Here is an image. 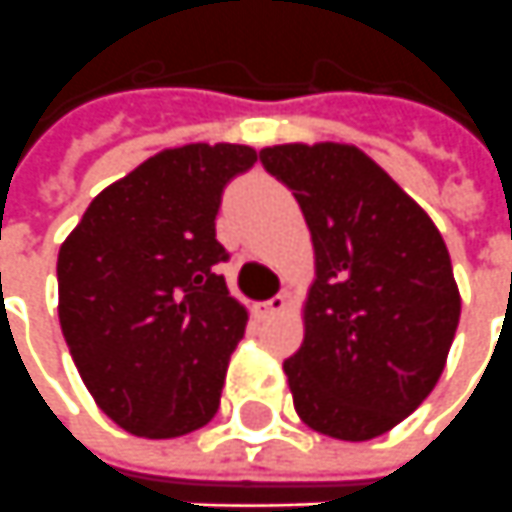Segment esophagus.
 Returning a JSON list of instances; mask_svg holds the SVG:
<instances>
[{
  "instance_id": "obj_1",
  "label": "esophagus",
  "mask_w": 512,
  "mask_h": 512,
  "mask_svg": "<svg viewBox=\"0 0 512 512\" xmlns=\"http://www.w3.org/2000/svg\"><path fill=\"white\" fill-rule=\"evenodd\" d=\"M287 309V298L284 295H276V298H270V301H264V303H256V312L259 315H281Z\"/></svg>"
}]
</instances>
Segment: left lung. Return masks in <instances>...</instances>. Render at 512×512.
<instances>
[{
  "mask_svg": "<svg viewBox=\"0 0 512 512\" xmlns=\"http://www.w3.org/2000/svg\"><path fill=\"white\" fill-rule=\"evenodd\" d=\"M315 248L303 343L284 362L295 412L337 440H370L421 407L446 368L460 290L443 236L354 144L264 147Z\"/></svg>",
  "mask_w": 512,
  "mask_h": 512,
  "instance_id": "8db88e82",
  "label": "left lung"
}]
</instances>
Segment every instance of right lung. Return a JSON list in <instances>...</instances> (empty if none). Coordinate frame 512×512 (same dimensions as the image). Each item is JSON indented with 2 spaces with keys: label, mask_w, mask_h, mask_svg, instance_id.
<instances>
[{
  "label": "right lung",
  "mask_w": 512,
  "mask_h": 512,
  "mask_svg": "<svg viewBox=\"0 0 512 512\" xmlns=\"http://www.w3.org/2000/svg\"><path fill=\"white\" fill-rule=\"evenodd\" d=\"M248 144H183L111 183L58 253V317L80 379L114 424L164 440L220 410L248 312L217 264L222 189Z\"/></svg>",
  "instance_id": "obj_1"
}]
</instances>
